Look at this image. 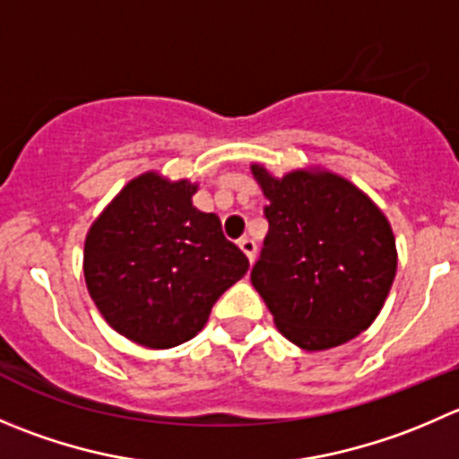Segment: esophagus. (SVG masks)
I'll list each match as a JSON object with an SVG mask.
<instances>
[{"mask_svg":"<svg viewBox=\"0 0 459 459\" xmlns=\"http://www.w3.org/2000/svg\"><path fill=\"white\" fill-rule=\"evenodd\" d=\"M239 248H242V251H244V255L248 257V262H253V260H255L257 244L253 242L251 238H242V239H239Z\"/></svg>","mask_w":459,"mask_h":459,"instance_id":"obj_1","label":"esophagus"}]
</instances>
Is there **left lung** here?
I'll return each mask as SVG.
<instances>
[{"instance_id": "obj_1", "label": "left lung", "mask_w": 459, "mask_h": 459, "mask_svg": "<svg viewBox=\"0 0 459 459\" xmlns=\"http://www.w3.org/2000/svg\"><path fill=\"white\" fill-rule=\"evenodd\" d=\"M269 233L251 282L278 332L305 352L370 327L397 273L393 226L359 186L325 168L273 177L251 163Z\"/></svg>"}]
</instances>
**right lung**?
Returning <instances> with one entry per match:
<instances>
[{
  "label": "right lung",
  "instance_id": "obj_1",
  "mask_svg": "<svg viewBox=\"0 0 459 459\" xmlns=\"http://www.w3.org/2000/svg\"><path fill=\"white\" fill-rule=\"evenodd\" d=\"M199 186L150 170L123 186L84 238L87 291L111 329L150 350L197 336L217 298L248 271Z\"/></svg>",
  "mask_w": 459,
  "mask_h": 459
}]
</instances>
